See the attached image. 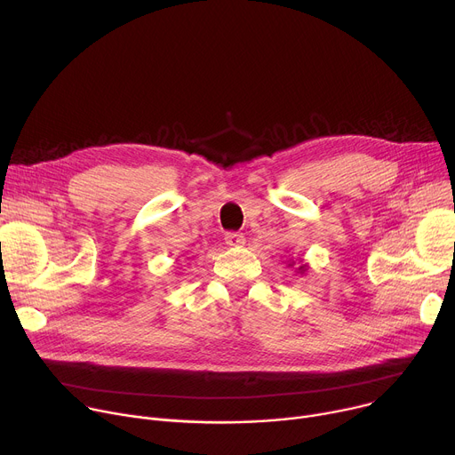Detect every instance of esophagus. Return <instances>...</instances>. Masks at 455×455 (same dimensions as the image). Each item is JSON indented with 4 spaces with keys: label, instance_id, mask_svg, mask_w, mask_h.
I'll return each instance as SVG.
<instances>
[{
    "label": "esophagus",
    "instance_id": "esophagus-1",
    "mask_svg": "<svg viewBox=\"0 0 455 455\" xmlns=\"http://www.w3.org/2000/svg\"><path fill=\"white\" fill-rule=\"evenodd\" d=\"M225 241L228 246H243L244 244V235L239 232H227Z\"/></svg>",
    "mask_w": 455,
    "mask_h": 455
}]
</instances>
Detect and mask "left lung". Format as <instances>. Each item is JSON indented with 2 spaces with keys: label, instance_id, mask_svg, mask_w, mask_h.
Listing matches in <instances>:
<instances>
[{
  "label": "left lung",
  "instance_id": "8db88e82",
  "mask_svg": "<svg viewBox=\"0 0 455 455\" xmlns=\"http://www.w3.org/2000/svg\"><path fill=\"white\" fill-rule=\"evenodd\" d=\"M294 265H296L294 259H291V263H288V267H294ZM296 272H298V274H305V272H307V265H299V267L296 268Z\"/></svg>",
  "mask_w": 455,
  "mask_h": 455
}]
</instances>
